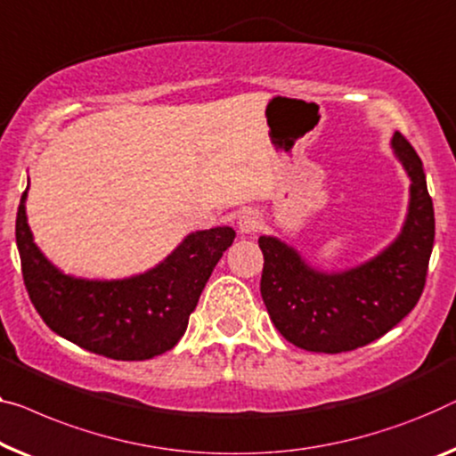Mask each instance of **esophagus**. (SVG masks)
I'll return each instance as SVG.
<instances>
[{"mask_svg": "<svg viewBox=\"0 0 456 456\" xmlns=\"http://www.w3.org/2000/svg\"><path fill=\"white\" fill-rule=\"evenodd\" d=\"M262 225H264V221L257 210L248 208V210H241V213L237 215V229H240V233H246V235L256 233V231L262 229Z\"/></svg>", "mask_w": 456, "mask_h": 456, "instance_id": "34e87169", "label": "esophagus"}]
</instances>
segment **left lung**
Segmentation results:
<instances>
[{
    "label": "left lung",
    "instance_id": "1",
    "mask_svg": "<svg viewBox=\"0 0 456 456\" xmlns=\"http://www.w3.org/2000/svg\"><path fill=\"white\" fill-rule=\"evenodd\" d=\"M393 147L411 178L410 213L402 235L375 260L323 274L274 237H260V293L276 330L311 352L356 350L395 328L422 297L434 246V207L424 166L402 133Z\"/></svg>",
    "mask_w": 456,
    "mask_h": 456
}]
</instances>
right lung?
I'll use <instances>...</instances> for the list:
<instances>
[{
    "label": "right lung",
    "instance_id": "obj_1",
    "mask_svg": "<svg viewBox=\"0 0 456 456\" xmlns=\"http://www.w3.org/2000/svg\"><path fill=\"white\" fill-rule=\"evenodd\" d=\"M24 202L26 192L16 215V243L34 309L54 334L114 360H147L172 350L210 272L235 240L231 227L196 231L145 274L84 281L59 272L34 246Z\"/></svg>",
    "mask_w": 456,
    "mask_h": 456
}]
</instances>
